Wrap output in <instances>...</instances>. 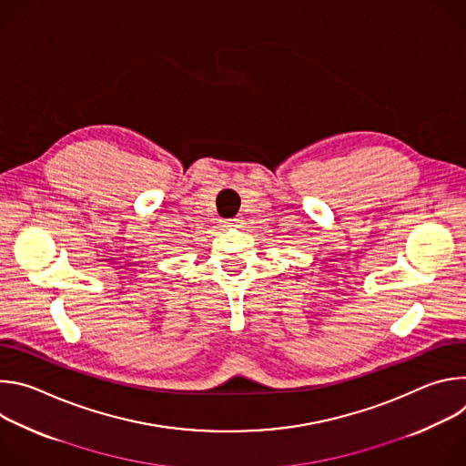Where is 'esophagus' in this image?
Returning <instances> with one entry per match:
<instances>
[{
    "instance_id": "obj_1",
    "label": "esophagus",
    "mask_w": 466,
    "mask_h": 466,
    "mask_svg": "<svg viewBox=\"0 0 466 466\" xmlns=\"http://www.w3.org/2000/svg\"><path fill=\"white\" fill-rule=\"evenodd\" d=\"M239 223H241V219H236V218H234V219H228V221H227V227H239Z\"/></svg>"
}]
</instances>
